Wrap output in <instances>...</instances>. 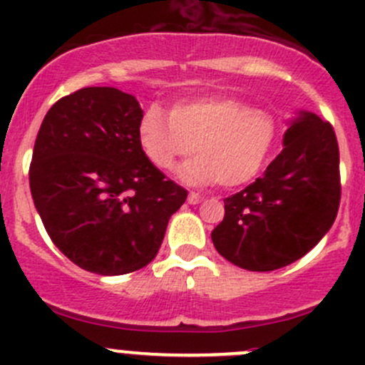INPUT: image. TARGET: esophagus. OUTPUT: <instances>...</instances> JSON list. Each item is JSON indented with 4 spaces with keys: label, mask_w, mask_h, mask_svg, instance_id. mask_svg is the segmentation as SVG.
<instances>
[{
    "label": "esophagus",
    "mask_w": 365,
    "mask_h": 365,
    "mask_svg": "<svg viewBox=\"0 0 365 365\" xmlns=\"http://www.w3.org/2000/svg\"><path fill=\"white\" fill-rule=\"evenodd\" d=\"M187 201H189V205H197L203 201V196H200L197 192H189V197H187Z\"/></svg>",
    "instance_id": "34e87169"
}]
</instances>
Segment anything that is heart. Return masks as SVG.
<instances>
[{
	"mask_svg": "<svg viewBox=\"0 0 365 365\" xmlns=\"http://www.w3.org/2000/svg\"><path fill=\"white\" fill-rule=\"evenodd\" d=\"M277 138L274 114L235 97H194L165 113L152 104L138 125L141 152L162 171L194 152L200 157L178 169L187 183L238 187L261 171Z\"/></svg>",
	"mask_w": 365,
	"mask_h": 365,
	"instance_id": "obj_1",
	"label": "heart"
}]
</instances>
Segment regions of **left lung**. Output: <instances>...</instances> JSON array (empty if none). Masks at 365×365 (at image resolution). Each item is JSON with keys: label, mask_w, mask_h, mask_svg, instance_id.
<instances>
[{"label": "left lung", "mask_w": 365, "mask_h": 365, "mask_svg": "<svg viewBox=\"0 0 365 365\" xmlns=\"http://www.w3.org/2000/svg\"><path fill=\"white\" fill-rule=\"evenodd\" d=\"M339 203L336 132L329 121L302 113L264 175L224 200V219L212 231L213 245L240 268H282L325 237Z\"/></svg>", "instance_id": "left-lung-1"}]
</instances>
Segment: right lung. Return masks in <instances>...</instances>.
<instances>
[{"label":"right lung","instance_id":"obj_1","mask_svg":"<svg viewBox=\"0 0 365 365\" xmlns=\"http://www.w3.org/2000/svg\"><path fill=\"white\" fill-rule=\"evenodd\" d=\"M139 102L116 88H81L43 118L29 189L53 244L77 267L130 274L159 252L187 190L141 152Z\"/></svg>","mask_w":365,"mask_h":365}]
</instances>
